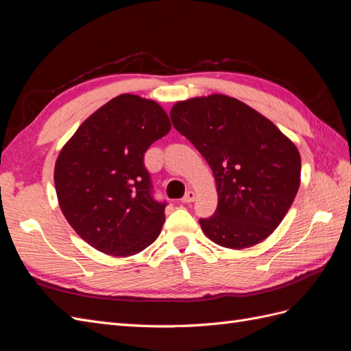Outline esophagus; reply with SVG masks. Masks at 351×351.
I'll list each match as a JSON object with an SVG mask.
<instances>
[{"label": "esophagus", "instance_id": "obj_1", "mask_svg": "<svg viewBox=\"0 0 351 351\" xmlns=\"http://www.w3.org/2000/svg\"><path fill=\"white\" fill-rule=\"evenodd\" d=\"M196 199V193L195 192H192V190H190V192H187L186 195H184V197L182 199V202L183 204H192V202Z\"/></svg>", "mask_w": 351, "mask_h": 351}]
</instances>
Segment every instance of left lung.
Listing matches in <instances>:
<instances>
[{"label":"left lung","instance_id":"obj_1","mask_svg":"<svg viewBox=\"0 0 351 351\" xmlns=\"http://www.w3.org/2000/svg\"><path fill=\"white\" fill-rule=\"evenodd\" d=\"M169 115L215 178L217 210L199 219L205 236L232 250L268 239L300 187L295 145L267 117L227 95L178 101Z\"/></svg>","mask_w":351,"mask_h":351}]
</instances>
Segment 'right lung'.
I'll return each mask as SVG.
<instances>
[{
    "instance_id": "right-lung-1",
    "label": "right lung",
    "mask_w": 351,
    "mask_h": 351,
    "mask_svg": "<svg viewBox=\"0 0 351 351\" xmlns=\"http://www.w3.org/2000/svg\"><path fill=\"white\" fill-rule=\"evenodd\" d=\"M169 130L158 102L123 93L89 115L61 147L54 168L58 205L89 246L127 258L156 240L165 204L151 196L143 155Z\"/></svg>"
}]
</instances>
